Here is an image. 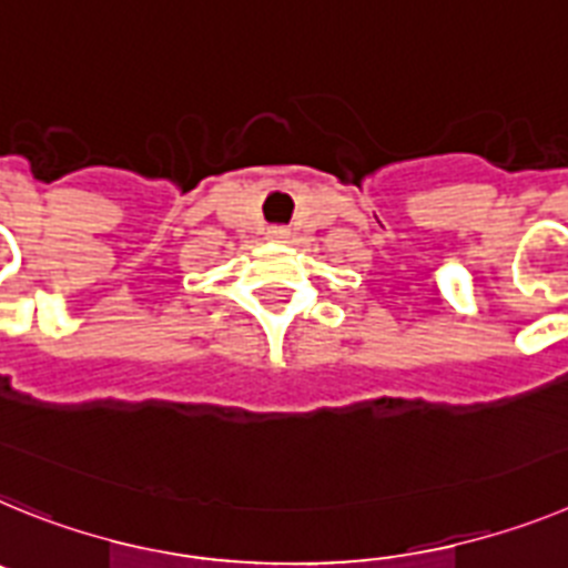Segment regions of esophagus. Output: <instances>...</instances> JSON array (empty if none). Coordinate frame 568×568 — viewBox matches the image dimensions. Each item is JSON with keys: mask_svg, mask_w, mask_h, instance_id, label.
Listing matches in <instances>:
<instances>
[{"mask_svg": "<svg viewBox=\"0 0 568 568\" xmlns=\"http://www.w3.org/2000/svg\"><path fill=\"white\" fill-rule=\"evenodd\" d=\"M284 237H287V230H281V226L270 230V241H284Z\"/></svg>", "mask_w": 568, "mask_h": 568, "instance_id": "34e87169", "label": "esophagus"}]
</instances>
